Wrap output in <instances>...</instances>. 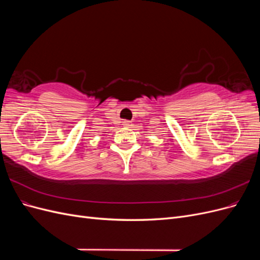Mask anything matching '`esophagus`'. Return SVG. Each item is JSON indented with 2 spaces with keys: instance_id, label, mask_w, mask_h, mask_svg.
Here are the masks:
<instances>
[{
  "instance_id": "1",
  "label": "esophagus",
  "mask_w": 260,
  "mask_h": 260,
  "mask_svg": "<svg viewBox=\"0 0 260 260\" xmlns=\"http://www.w3.org/2000/svg\"><path fill=\"white\" fill-rule=\"evenodd\" d=\"M130 123H131V121H129V120H123L122 121V124L125 125V127H128V125H130Z\"/></svg>"
}]
</instances>
